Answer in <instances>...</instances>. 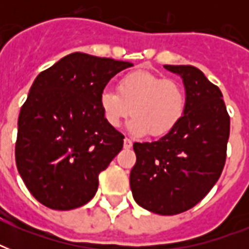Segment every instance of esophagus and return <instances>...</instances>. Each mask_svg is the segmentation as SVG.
I'll return each mask as SVG.
<instances>
[{"label":"esophagus","mask_w":249,"mask_h":249,"mask_svg":"<svg viewBox=\"0 0 249 249\" xmlns=\"http://www.w3.org/2000/svg\"><path fill=\"white\" fill-rule=\"evenodd\" d=\"M133 146V141L129 140V138H125L124 140V148H130Z\"/></svg>","instance_id":"1"}]
</instances>
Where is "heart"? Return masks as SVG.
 Instances as JSON below:
<instances>
[{"instance_id": "b5f03b06", "label": "heart", "mask_w": 249, "mask_h": 249, "mask_svg": "<svg viewBox=\"0 0 249 249\" xmlns=\"http://www.w3.org/2000/svg\"><path fill=\"white\" fill-rule=\"evenodd\" d=\"M99 107L106 123L117 128L132 115L129 130L163 137L176 129L186 109V91L177 80L147 71L126 73L117 83V91L105 88Z\"/></svg>"}]
</instances>
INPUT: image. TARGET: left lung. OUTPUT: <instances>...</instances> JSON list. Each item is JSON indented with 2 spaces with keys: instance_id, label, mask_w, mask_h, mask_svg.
Wrapping results in <instances>:
<instances>
[{
  "instance_id": "8db88e82",
  "label": "left lung",
  "mask_w": 249,
  "mask_h": 249,
  "mask_svg": "<svg viewBox=\"0 0 249 249\" xmlns=\"http://www.w3.org/2000/svg\"><path fill=\"white\" fill-rule=\"evenodd\" d=\"M183 80L185 115L155 142L133 144V197L150 212L172 216L196 205L218 181L226 161L230 116L218 86L193 66H164Z\"/></svg>"
}]
</instances>
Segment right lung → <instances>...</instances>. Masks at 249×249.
I'll return each instance as SVG.
<instances>
[{
    "label": "right lung",
    "mask_w": 249,
    "mask_h": 249,
    "mask_svg": "<svg viewBox=\"0 0 249 249\" xmlns=\"http://www.w3.org/2000/svg\"><path fill=\"white\" fill-rule=\"evenodd\" d=\"M132 66L72 53L33 81L19 113L15 160L41 204L70 211L93 199L98 176L124 143V136L102 115L99 94Z\"/></svg>",
    "instance_id": "obj_1"
}]
</instances>
